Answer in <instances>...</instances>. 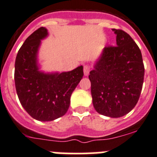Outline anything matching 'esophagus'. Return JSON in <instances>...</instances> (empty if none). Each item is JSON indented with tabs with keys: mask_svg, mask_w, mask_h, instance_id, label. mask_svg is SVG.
<instances>
[{
	"mask_svg": "<svg viewBox=\"0 0 157 157\" xmlns=\"http://www.w3.org/2000/svg\"><path fill=\"white\" fill-rule=\"evenodd\" d=\"M90 70H91L90 65H89V64H85V66H84V74H85V76H88V75L89 74Z\"/></svg>",
	"mask_w": 157,
	"mask_h": 157,
	"instance_id": "1",
	"label": "esophagus"
}]
</instances>
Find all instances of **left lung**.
Returning <instances> with one entry per match:
<instances>
[{
  "label": "left lung",
  "mask_w": 157,
  "mask_h": 157,
  "mask_svg": "<svg viewBox=\"0 0 157 157\" xmlns=\"http://www.w3.org/2000/svg\"><path fill=\"white\" fill-rule=\"evenodd\" d=\"M113 31L117 35V46L104 48L89 78L96 111L118 118L129 113L137 103L144 67L141 52L132 38L123 30Z\"/></svg>",
  "instance_id": "obj_1"
}]
</instances>
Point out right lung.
Returning a JSON list of instances; mask_svg holds the SVG:
<instances>
[{
  "label": "right lung",
  "mask_w": 157,
  "mask_h": 157,
  "mask_svg": "<svg viewBox=\"0 0 157 157\" xmlns=\"http://www.w3.org/2000/svg\"><path fill=\"white\" fill-rule=\"evenodd\" d=\"M48 36L41 27L33 33L19 49L15 61V86L19 101L33 118L51 121L64 116L70 97L84 76L83 66L68 72L40 70L38 52L41 40Z\"/></svg>",
  "instance_id": "right-lung-1"
}]
</instances>
